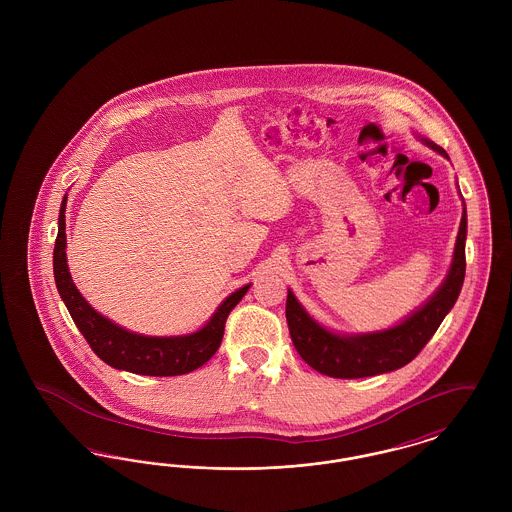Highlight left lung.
I'll return each instance as SVG.
<instances>
[{
  "instance_id": "obj_1",
  "label": "left lung",
  "mask_w": 512,
  "mask_h": 512,
  "mask_svg": "<svg viewBox=\"0 0 512 512\" xmlns=\"http://www.w3.org/2000/svg\"><path fill=\"white\" fill-rule=\"evenodd\" d=\"M416 138L424 146L438 151L445 159L449 155L443 147L432 140L418 136ZM466 209L457 234V244L453 251V261L445 280L441 282L434 295L422 303L409 317L403 318L399 324L365 332V334H338L328 330L318 320L311 317L305 307L297 301L292 290H288L286 301V320L290 328L293 345L301 359L313 366L320 374L332 378H366L397 370L411 363L422 351V347L436 334L439 324L447 313L453 309L464 282L466 257Z\"/></svg>"
}]
</instances>
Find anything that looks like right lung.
<instances>
[{
    "label": "right lung",
    "mask_w": 512,
    "mask_h": 512,
    "mask_svg": "<svg viewBox=\"0 0 512 512\" xmlns=\"http://www.w3.org/2000/svg\"><path fill=\"white\" fill-rule=\"evenodd\" d=\"M67 194L59 209V232L53 249L55 286L65 307L69 309L76 328L90 343L92 351L103 363L117 370L142 376H180L205 365L220 347L224 322L230 311L242 301L249 286L230 293L199 330L184 336H144L130 332L109 320L76 290L67 265V234H65Z\"/></svg>",
    "instance_id": "add662e5"
}]
</instances>
